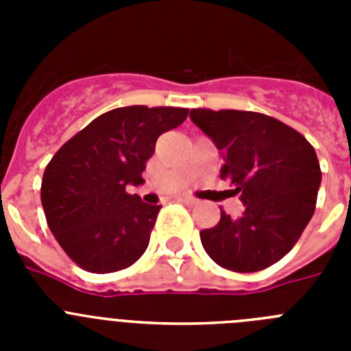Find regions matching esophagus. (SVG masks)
Wrapping results in <instances>:
<instances>
[{"mask_svg":"<svg viewBox=\"0 0 351 351\" xmlns=\"http://www.w3.org/2000/svg\"><path fill=\"white\" fill-rule=\"evenodd\" d=\"M179 200H181L182 204H186V206H197L198 204L197 198H193V197H181Z\"/></svg>","mask_w":351,"mask_h":351,"instance_id":"obj_1","label":"esophagus"}]
</instances>
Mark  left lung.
Returning <instances> with one entry per match:
<instances>
[{
    "instance_id": "left-lung-1",
    "label": "left lung",
    "mask_w": 351,
    "mask_h": 351,
    "mask_svg": "<svg viewBox=\"0 0 351 351\" xmlns=\"http://www.w3.org/2000/svg\"><path fill=\"white\" fill-rule=\"evenodd\" d=\"M191 121L221 153V179L241 193L244 213L200 232L214 262L256 272L280 262L313 218L322 170L313 145L297 130L260 112L191 108Z\"/></svg>"
}]
</instances>
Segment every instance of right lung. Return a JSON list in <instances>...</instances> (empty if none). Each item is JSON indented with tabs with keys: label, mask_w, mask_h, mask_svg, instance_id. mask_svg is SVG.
I'll list each match as a JSON object with an SVG mask.
<instances>
[{
	"label": "right lung",
	"mask_w": 351,
	"mask_h": 351,
	"mask_svg": "<svg viewBox=\"0 0 351 351\" xmlns=\"http://www.w3.org/2000/svg\"><path fill=\"white\" fill-rule=\"evenodd\" d=\"M188 108L132 105L101 114L49 161L42 206L52 235L80 269L107 274L147 250L161 206L126 193L142 184L158 137L178 128Z\"/></svg>",
	"instance_id": "right-lung-1"
}]
</instances>
